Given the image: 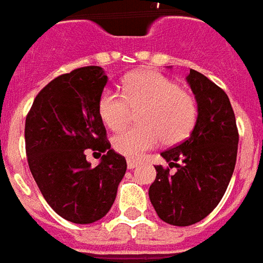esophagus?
Here are the masks:
<instances>
[{"mask_svg":"<svg viewBox=\"0 0 263 263\" xmlns=\"http://www.w3.org/2000/svg\"><path fill=\"white\" fill-rule=\"evenodd\" d=\"M140 165L139 161H134V160H127V168L129 170H134V168H137Z\"/></svg>","mask_w":263,"mask_h":263,"instance_id":"esophagus-1","label":"esophagus"}]
</instances>
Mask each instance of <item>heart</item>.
<instances>
[{
  "label": "heart",
  "mask_w": 263,
  "mask_h": 263,
  "mask_svg": "<svg viewBox=\"0 0 263 263\" xmlns=\"http://www.w3.org/2000/svg\"><path fill=\"white\" fill-rule=\"evenodd\" d=\"M130 110L137 112L140 126L113 139L119 154L139 160L161 141L166 145L181 143L192 133L197 120V102L191 92L158 71L130 72L122 81V95L103 91L98 101V113L113 132L124 129Z\"/></svg>",
  "instance_id": "obj_1"
}]
</instances>
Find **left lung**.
Segmentation results:
<instances>
[{"mask_svg": "<svg viewBox=\"0 0 263 263\" xmlns=\"http://www.w3.org/2000/svg\"><path fill=\"white\" fill-rule=\"evenodd\" d=\"M186 80L197 102L196 124L189 139L161 153L168 166H155L148 191L158 217L179 227L200 221L220 203L238 150V129L227 93L196 70Z\"/></svg>", "mask_w": 263, "mask_h": 263, "instance_id": "left-lung-1", "label": "left lung"}]
</instances>
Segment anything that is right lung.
Wrapping results in <instances>:
<instances>
[{"label":"right lung","mask_w":263,"mask_h":263,"mask_svg":"<svg viewBox=\"0 0 263 263\" xmlns=\"http://www.w3.org/2000/svg\"><path fill=\"white\" fill-rule=\"evenodd\" d=\"M106 82L98 66L57 77L34 98L25 122L30 172L49 206L71 223L101 220L127 168L123 155L110 148L98 113ZM88 148L104 153L93 168L86 161Z\"/></svg>","instance_id":"add662e5"}]
</instances>
